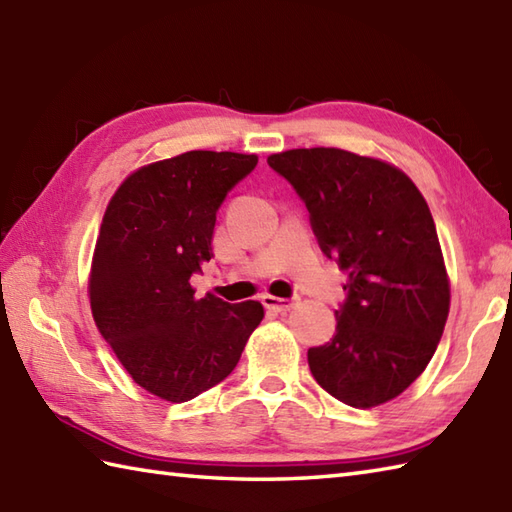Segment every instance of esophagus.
<instances>
[{
  "label": "esophagus",
  "mask_w": 512,
  "mask_h": 512,
  "mask_svg": "<svg viewBox=\"0 0 512 512\" xmlns=\"http://www.w3.org/2000/svg\"><path fill=\"white\" fill-rule=\"evenodd\" d=\"M262 303L268 310H275V312H288L292 308L290 299H281V297H275V295H264Z\"/></svg>",
  "instance_id": "34e87169"
}]
</instances>
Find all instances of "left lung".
Wrapping results in <instances>:
<instances>
[{
	"mask_svg": "<svg viewBox=\"0 0 512 512\" xmlns=\"http://www.w3.org/2000/svg\"><path fill=\"white\" fill-rule=\"evenodd\" d=\"M306 202L321 250L347 273L330 343L310 347L314 380L356 409L400 396L442 339L451 286L427 200L405 171L336 147L268 156Z\"/></svg>",
	"mask_w": 512,
	"mask_h": 512,
	"instance_id": "left-lung-1",
	"label": "left lung"
}]
</instances>
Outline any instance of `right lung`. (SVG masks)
I'll list each match as a JSON object with an SVG mask.
<instances>
[{
  "instance_id": "right-lung-1",
  "label": "right lung",
  "mask_w": 512,
  "mask_h": 512,
  "mask_svg": "<svg viewBox=\"0 0 512 512\" xmlns=\"http://www.w3.org/2000/svg\"><path fill=\"white\" fill-rule=\"evenodd\" d=\"M255 165V154L187 151L129 173L105 209L92 317L134 383L162 400L187 402L222 383L264 319L259 301L198 299L191 286L213 257L217 209Z\"/></svg>"
}]
</instances>
